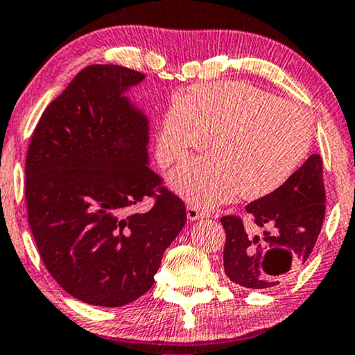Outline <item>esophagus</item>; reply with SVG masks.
<instances>
[{
  "mask_svg": "<svg viewBox=\"0 0 355 355\" xmlns=\"http://www.w3.org/2000/svg\"><path fill=\"white\" fill-rule=\"evenodd\" d=\"M205 216H207V213H205L203 210H200L196 205H189V207H187V218H189L190 221L203 220Z\"/></svg>",
  "mask_w": 355,
  "mask_h": 355,
  "instance_id": "esophagus-1",
  "label": "esophagus"
}]
</instances>
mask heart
<instances>
[{"label": "heart", "instance_id": "b5f03b06", "mask_svg": "<svg viewBox=\"0 0 355 355\" xmlns=\"http://www.w3.org/2000/svg\"><path fill=\"white\" fill-rule=\"evenodd\" d=\"M215 152L182 164L172 187L196 207L210 208L243 195L263 198L296 173L313 144V127L300 107L258 85L223 80L196 85L185 104L162 117L159 159H185L208 144Z\"/></svg>", "mask_w": 355, "mask_h": 355}]
</instances>
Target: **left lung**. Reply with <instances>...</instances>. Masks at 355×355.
Segmentation results:
<instances>
[{"label": "left lung", "instance_id": "left-lung-1", "mask_svg": "<svg viewBox=\"0 0 355 355\" xmlns=\"http://www.w3.org/2000/svg\"><path fill=\"white\" fill-rule=\"evenodd\" d=\"M263 234H248L241 218L223 216L225 272L250 289H271L296 276L313 253L326 213L322 159L314 153L275 193L246 207Z\"/></svg>", "mask_w": 355, "mask_h": 355}]
</instances>
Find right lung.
Listing matches in <instances>:
<instances>
[{"instance_id":"right-lung-1","label":"right lung","mask_w":355,"mask_h":355,"mask_svg":"<svg viewBox=\"0 0 355 355\" xmlns=\"http://www.w3.org/2000/svg\"><path fill=\"white\" fill-rule=\"evenodd\" d=\"M145 79L87 66L42 112L26 155L28 221L51 276L92 306L119 307L153 284L187 223L185 203L148 166V119L125 96ZM155 196L148 212L133 208Z\"/></svg>"}]
</instances>
